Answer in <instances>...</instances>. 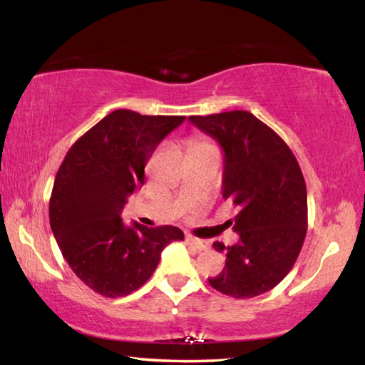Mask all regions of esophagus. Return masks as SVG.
<instances>
[{
  "label": "esophagus",
  "instance_id": "34e87169",
  "mask_svg": "<svg viewBox=\"0 0 365 365\" xmlns=\"http://www.w3.org/2000/svg\"><path fill=\"white\" fill-rule=\"evenodd\" d=\"M185 240H187V243L193 246V248H196V250H207L209 248V243L207 242H205V240L191 237V235H187V237H185Z\"/></svg>",
  "mask_w": 365,
  "mask_h": 365
}]
</instances>
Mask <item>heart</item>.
<instances>
[{
    "label": "heart",
    "instance_id": "obj_1",
    "mask_svg": "<svg viewBox=\"0 0 365 365\" xmlns=\"http://www.w3.org/2000/svg\"><path fill=\"white\" fill-rule=\"evenodd\" d=\"M201 146H211V145H209L207 141L200 140V138H196V140L191 141V148H201Z\"/></svg>",
    "mask_w": 365,
    "mask_h": 365
}]
</instances>
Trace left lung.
<instances>
[{
    "instance_id": "left-lung-1",
    "label": "left lung",
    "mask_w": 365,
    "mask_h": 365,
    "mask_svg": "<svg viewBox=\"0 0 365 365\" xmlns=\"http://www.w3.org/2000/svg\"><path fill=\"white\" fill-rule=\"evenodd\" d=\"M190 120L224 150L222 197L238 207L227 224L240 240L212 243L225 252V267L209 285L237 299L255 298L279 285L299 256L307 232L304 177L280 135L248 110Z\"/></svg>"
}]
</instances>
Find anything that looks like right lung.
<instances>
[{
    "label": "right lung",
    "mask_w": 365,
    "mask_h": 365,
    "mask_svg": "<svg viewBox=\"0 0 365 365\" xmlns=\"http://www.w3.org/2000/svg\"><path fill=\"white\" fill-rule=\"evenodd\" d=\"M183 120L117 109L67 151L49 197V224L69 267L95 293H133L156 270L160 251L183 240L177 227H125L120 219L127 197L145 183L148 159Z\"/></svg>",
    "instance_id": "1"
}]
</instances>
